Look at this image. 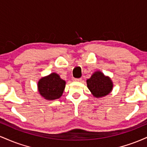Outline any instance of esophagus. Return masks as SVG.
I'll use <instances>...</instances> for the list:
<instances>
[{"label": "esophagus", "mask_w": 147, "mask_h": 147, "mask_svg": "<svg viewBox=\"0 0 147 147\" xmlns=\"http://www.w3.org/2000/svg\"><path fill=\"white\" fill-rule=\"evenodd\" d=\"M73 81H75V82H81V81H82V79L81 78H74Z\"/></svg>", "instance_id": "obj_1"}]
</instances>
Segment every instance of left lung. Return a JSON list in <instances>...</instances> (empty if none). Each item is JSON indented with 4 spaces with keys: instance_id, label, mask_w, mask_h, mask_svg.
Segmentation results:
<instances>
[{
    "instance_id": "8db88e82",
    "label": "left lung",
    "mask_w": 147,
    "mask_h": 147,
    "mask_svg": "<svg viewBox=\"0 0 147 147\" xmlns=\"http://www.w3.org/2000/svg\"><path fill=\"white\" fill-rule=\"evenodd\" d=\"M87 86L94 97H102L109 95L113 90V84L109 77L100 71L95 72L86 80Z\"/></svg>"
}]
</instances>
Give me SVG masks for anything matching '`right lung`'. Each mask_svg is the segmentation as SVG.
Instances as JSON below:
<instances>
[{
    "label": "right lung",
    "mask_w": 147,
    "mask_h": 147,
    "mask_svg": "<svg viewBox=\"0 0 147 147\" xmlns=\"http://www.w3.org/2000/svg\"><path fill=\"white\" fill-rule=\"evenodd\" d=\"M65 86V82L60 78L58 74L53 72L42 77L38 82V90L43 98L54 100L60 98Z\"/></svg>",
    "instance_id": "add662e5"
}]
</instances>
